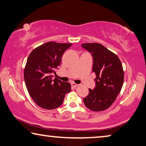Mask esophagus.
Segmentation results:
<instances>
[{
  "mask_svg": "<svg viewBox=\"0 0 146 146\" xmlns=\"http://www.w3.org/2000/svg\"><path fill=\"white\" fill-rule=\"evenodd\" d=\"M71 86H72L73 87H77L79 86V84H76V83H75V82H72V83H71Z\"/></svg>",
  "mask_w": 146,
  "mask_h": 146,
  "instance_id": "1",
  "label": "esophagus"
}]
</instances>
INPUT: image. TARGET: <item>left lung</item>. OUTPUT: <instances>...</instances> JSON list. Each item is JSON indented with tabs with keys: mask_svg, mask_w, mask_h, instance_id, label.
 <instances>
[{
	"mask_svg": "<svg viewBox=\"0 0 146 146\" xmlns=\"http://www.w3.org/2000/svg\"><path fill=\"white\" fill-rule=\"evenodd\" d=\"M84 48L93 57L92 71L96 74V87L89 89L83 99L84 105L93 111H102L112 105L121 92L124 81V71L116 54L100 43H84Z\"/></svg>",
	"mask_w": 146,
	"mask_h": 146,
	"instance_id": "8db88e82",
	"label": "left lung"
}]
</instances>
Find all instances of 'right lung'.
I'll list each match as a JSON object with an SVG mask.
<instances>
[{
  "instance_id": "1",
  "label": "right lung",
  "mask_w": 146,
  "mask_h": 146,
  "mask_svg": "<svg viewBox=\"0 0 146 146\" xmlns=\"http://www.w3.org/2000/svg\"><path fill=\"white\" fill-rule=\"evenodd\" d=\"M71 43L48 42L30 53L24 69V79L28 92L38 106L54 110L62 105L65 96L71 91L69 82L53 79L52 73L60 66L64 52Z\"/></svg>"
}]
</instances>
